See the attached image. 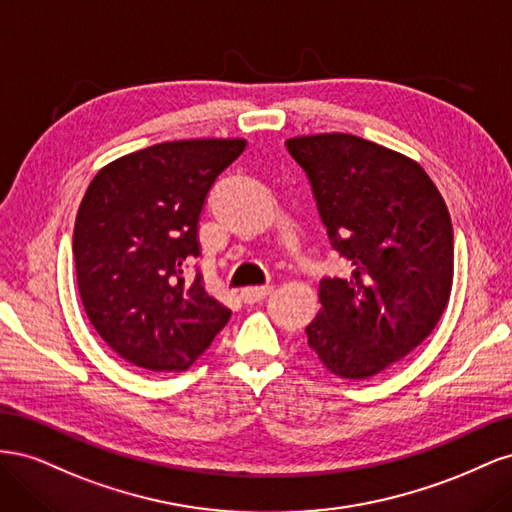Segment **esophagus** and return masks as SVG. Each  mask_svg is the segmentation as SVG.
<instances>
[{
  "mask_svg": "<svg viewBox=\"0 0 512 512\" xmlns=\"http://www.w3.org/2000/svg\"><path fill=\"white\" fill-rule=\"evenodd\" d=\"M271 292V286H254V288H243L241 290V299L245 303H258L267 297Z\"/></svg>",
  "mask_w": 512,
  "mask_h": 512,
  "instance_id": "esophagus-1",
  "label": "esophagus"
}]
</instances>
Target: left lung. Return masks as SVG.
<instances>
[{"label":"left lung","mask_w":512,"mask_h":512,"mask_svg":"<svg viewBox=\"0 0 512 512\" xmlns=\"http://www.w3.org/2000/svg\"><path fill=\"white\" fill-rule=\"evenodd\" d=\"M286 149L312 183L348 277L320 282L307 344L331 374L367 380L425 342L453 288V224L412 158L354 134H309Z\"/></svg>","instance_id":"8db88e82"}]
</instances>
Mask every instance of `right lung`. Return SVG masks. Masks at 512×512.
I'll return each instance as SVG.
<instances>
[{
	"label": "right lung",
	"mask_w": 512,
	"mask_h": 512,
	"mask_svg": "<svg viewBox=\"0 0 512 512\" xmlns=\"http://www.w3.org/2000/svg\"><path fill=\"white\" fill-rule=\"evenodd\" d=\"M243 138H190L128 153L98 170L74 222V265L87 318L128 363L188 369L230 318L200 275L198 218Z\"/></svg>",
	"instance_id": "1"
}]
</instances>
